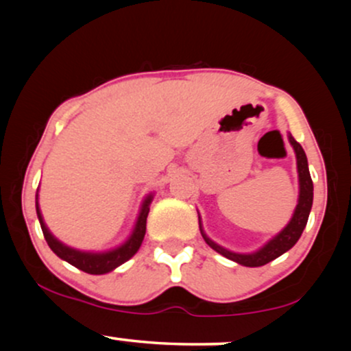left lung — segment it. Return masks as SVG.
<instances>
[{
	"mask_svg": "<svg viewBox=\"0 0 351 351\" xmlns=\"http://www.w3.org/2000/svg\"><path fill=\"white\" fill-rule=\"evenodd\" d=\"M289 142H291L297 155V170H299L300 195H299V204H297L295 213H293L291 223L282 229L279 234L274 237V239L269 241V243L265 244L263 249H259L257 252L236 254V252L228 251V249L221 247V245H217L216 243H213V241L204 234L199 224L201 234H203L204 241H206L209 247H213L216 252L223 254L224 257L234 261L237 264L245 265V267H261V265H265L267 263H271V261L277 259V257L282 256V254L287 252L289 249L293 247V244L299 241V237L302 236V232H304L305 226H307L308 215H310V209H312V201H313V183H312V178H310L307 156H305L304 148L300 147V143L297 142L292 135H289Z\"/></svg>",
	"mask_w": 351,
	"mask_h": 351,
	"instance_id": "left-lung-1",
	"label": "left lung"
}]
</instances>
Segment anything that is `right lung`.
Masks as SVG:
<instances>
[{"label": "right lung", "instance_id": "1", "mask_svg": "<svg viewBox=\"0 0 351 351\" xmlns=\"http://www.w3.org/2000/svg\"><path fill=\"white\" fill-rule=\"evenodd\" d=\"M38 199V198H36ZM150 203H152V195L145 199L142 211H140L138 221H136L134 234L130 236V239L127 241L123 245L114 249L110 252H102V254H92V252H80L77 249H72L64 245L62 243H59L54 236L51 234L49 229L46 228L44 224L41 213H39V206L38 201H36V211H38V217L39 223H41V229L43 234L46 237L47 244L52 249V252L56 256H59L60 259H64L66 263H69L74 265V267L80 269V271L87 272V274H94V276H100V274H107L110 271H114L115 267L122 265L123 263H127L134 254L138 251L140 245H142V241L145 237V231H147V216L148 211H150Z\"/></svg>", "mask_w": 351, "mask_h": 351}]
</instances>
